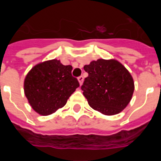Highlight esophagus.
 <instances>
[{"label":"esophagus","mask_w":161,"mask_h":161,"mask_svg":"<svg viewBox=\"0 0 161 161\" xmlns=\"http://www.w3.org/2000/svg\"><path fill=\"white\" fill-rule=\"evenodd\" d=\"M83 80H84V77L82 76H79V77H78V81H79L80 85H81L82 83H83Z\"/></svg>","instance_id":"34e87169"}]
</instances>
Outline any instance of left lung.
<instances>
[{
	"label": "left lung",
	"mask_w": 161,
	"mask_h": 161,
	"mask_svg": "<svg viewBox=\"0 0 161 161\" xmlns=\"http://www.w3.org/2000/svg\"><path fill=\"white\" fill-rule=\"evenodd\" d=\"M89 73L81 89L90 107L105 115L122 112L130 102L135 84L129 71L116 59H99L84 67Z\"/></svg>",
	"instance_id": "8db88e82"
}]
</instances>
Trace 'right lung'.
<instances>
[{
	"label": "right lung",
	"mask_w": 161,
	"mask_h": 161,
	"mask_svg": "<svg viewBox=\"0 0 161 161\" xmlns=\"http://www.w3.org/2000/svg\"><path fill=\"white\" fill-rule=\"evenodd\" d=\"M72 67L51 59L33 67L24 80V93L32 109L47 116L64 107L80 86L72 76Z\"/></svg>",
	"instance_id": "add662e5"
}]
</instances>
